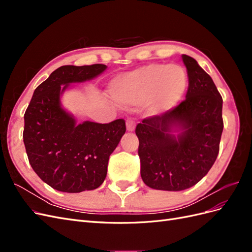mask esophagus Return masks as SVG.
Wrapping results in <instances>:
<instances>
[{"instance_id":"esophagus-1","label":"esophagus","mask_w":252,"mask_h":252,"mask_svg":"<svg viewBox=\"0 0 252 252\" xmlns=\"http://www.w3.org/2000/svg\"><path fill=\"white\" fill-rule=\"evenodd\" d=\"M126 128H127V131H133L135 129V123L132 119H128L126 121Z\"/></svg>"}]
</instances>
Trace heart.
<instances>
[{
    "instance_id": "heart-1",
    "label": "heart",
    "mask_w": 252,
    "mask_h": 252,
    "mask_svg": "<svg viewBox=\"0 0 252 252\" xmlns=\"http://www.w3.org/2000/svg\"><path fill=\"white\" fill-rule=\"evenodd\" d=\"M187 86L188 75L184 68L174 64H150L114 80L112 95L125 105L148 101V112L158 116L181 101Z\"/></svg>"
}]
</instances>
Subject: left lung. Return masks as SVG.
Returning <instances> with one entry per match:
<instances>
[{
	"label": "left lung",
	"mask_w": 252,
	"mask_h": 252,
	"mask_svg": "<svg viewBox=\"0 0 252 252\" xmlns=\"http://www.w3.org/2000/svg\"><path fill=\"white\" fill-rule=\"evenodd\" d=\"M185 101L136 125L141 177L148 187L181 191L200 182L215 164L223 132V98L210 75L186 55ZM177 134L175 135V132Z\"/></svg>",
	"instance_id": "obj_1"
}]
</instances>
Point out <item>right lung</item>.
<instances>
[{
  "instance_id": "add662e5",
  "label": "right lung",
  "mask_w": 252,
  "mask_h": 252,
  "mask_svg": "<svg viewBox=\"0 0 252 252\" xmlns=\"http://www.w3.org/2000/svg\"><path fill=\"white\" fill-rule=\"evenodd\" d=\"M107 66H61L34 90L24 114V140L29 163L43 182L62 192L100 187L109 157L126 131L125 121L109 124L77 123L61 104L71 83L93 80Z\"/></svg>"
}]
</instances>
